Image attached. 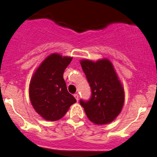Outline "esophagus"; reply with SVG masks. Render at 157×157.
I'll use <instances>...</instances> for the list:
<instances>
[{"label":"esophagus","mask_w":157,"mask_h":157,"mask_svg":"<svg viewBox=\"0 0 157 157\" xmlns=\"http://www.w3.org/2000/svg\"><path fill=\"white\" fill-rule=\"evenodd\" d=\"M74 97H75V99L77 100V101H78V100H79V95L77 94H74Z\"/></svg>","instance_id":"1"}]
</instances>
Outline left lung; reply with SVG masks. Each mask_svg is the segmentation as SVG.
<instances>
[{"label":"left lung","mask_w":157,"mask_h":157,"mask_svg":"<svg viewBox=\"0 0 157 157\" xmlns=\"http://www.w3.org/2000/svg\"><path fill=\"white\" fill-rule=\"evenodd\" d=\"M80 63L92 92L89 101H80L86 116L97 125L113 122L122 111L125 91L112 63L108 58Z\"/></svg>","instance_id":"obj_1"}]
</instances>
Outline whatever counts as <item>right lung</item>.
I'll list each match as a JSON object with an SVG mask.
<instances>
[{"mask_svg": "<svg viewBox=\"0 0 157 157\" xmlns=\"http://www.w3.org/2000/svg\"><path fill=\"white\" fill-rule=\"evenodd\" d=\"M72 57L52 53L44 59L32 75L29 94L32 106L41 117L56 121L66 114L77 100L68 92L63 72Z\"/></svg>", "mask_w": 157, "mask_h": 157, "instance_id": "right-lung-1", "label": "right lung"}]
</instances>
